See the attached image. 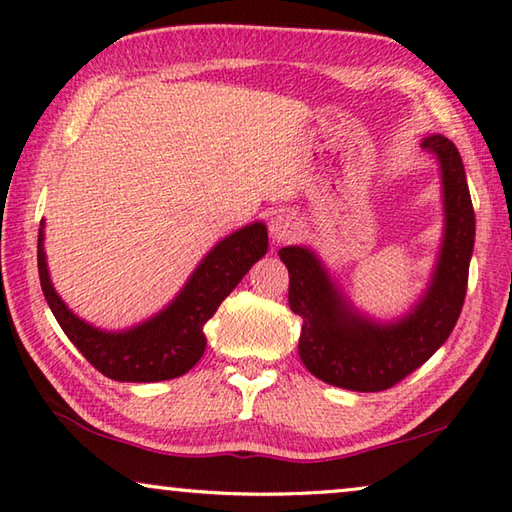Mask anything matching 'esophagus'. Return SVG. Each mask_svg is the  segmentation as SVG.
Returning <instances> with one entry per match:
<instances>
[{"label":"esophagus","instance_id":"1","mask_svg":"<svg viewBox=\"0 0 512 512\" xmlns=\"http://www.w3.org/2000/svg\"><path fill=\"white\" fill-rule=\"evenodd\" d=\"M268 230H271L273 241H277V244H286V241L300 237L302 221L297 219L293 212L282 210V212H277L271 221H268Z\"/></svg>","mask_w":512,"mask_h":512}]
</instances>
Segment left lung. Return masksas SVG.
<instances>
[{
    "mask_svg": "<svg viewBox=\"0 0 512 512\" xmlns=\"http://www.w3.org/2000/svg\"><path fill=\"white\" fill-rule=\"evenodd\" d=\"M441 165L445 232L430 288L412 313L380 324L345 302L313 250L286 246L288 304L302 318L297 351L315 378L351 392H383L434 356L454 329L468 288L475 210L459 150L434 134L421 143Z\"/></svg>",
    "mask_w": 512,
    "mask_h": 512,
    "instance_id": "1",
    "label": "left lung"
}]
</instances>
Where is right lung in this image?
Segmentation results:
<instances>
[{
	"mask_svg": "<svg viewBox=\"0 0 512 512\" xmlns=\"http://www.w3.org/2000/svg\"><path fill=\"white\" fill-rule=\"evenodd\" d=\"M44 235H37V271L55 320L67 338L102 376L118 383H159L183 376L201 360L206 351V324L219 304L232 293L241 277L257 259L266 255L268 232L262 221L250 224L219 244L203 257L183 291L161 313L129 331H100L60 300L49 280L44 255Z\"/></svg>",
	"mask_w": 512,
	"mask_h": 512,
	"instance_id": "1",
	"label": "right lung"
}]
</instances>
